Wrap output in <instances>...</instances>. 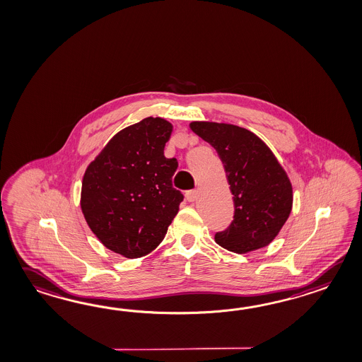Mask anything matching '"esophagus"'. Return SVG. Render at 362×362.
<instances>
[{
    "mask_svg": "<svg viewBox=\"0 0 362 362\" xmlns=\"http://www.w3.org/2000/svg\"><path fill=\"white\" fill-rule=\"evenodd\" d=\"M185 197H187V200L189 201V202H193V201L197 200L199 191L197 189H191V191L185 193Z\"/></svg>",
    "mask_w": 362,
    "mask_h": 362,
    "instance_id": "obj_1",
    "label": "esophagus"
}]
</instances>
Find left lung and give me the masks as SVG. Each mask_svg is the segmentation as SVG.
I'll return each mask as SVG.
<instances>
[{
    "mask_svg": "<svg viewBox=\"0 0 362 362\" xmlns=\"http://www.w3.org/2000/svg\"><path fill=\"white\" fill-rule=\"evenodd\" d=\"M189 127L217 151L233 194V221L216 233V243L239 255L269 245L292 210L287 173L250 129L216 122H192Z\"/></svg>",
    "mask_w": 362,
    "mask_h": 362,
    "instance_id": "1",
    "label": "left lung"
}]
</instances>
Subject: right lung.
Segmentation results:
<instances>
[{"instance_id":"1","label":"right lung","mask_w":362,"mask_h":362,"mask_svg":"<svg viewBox=\"0 0 362 362\" xmlns=\"http://www.w3.org/2000/svg\"><path fill=\"white\" fill-rule=\"evenodd\" d=\"M173 124L148 117L122 129L84 173L81 206L107 250L143 257L156 250L183 201L173 187L177 158H166Z\"/></svg>"}]
</instances>
